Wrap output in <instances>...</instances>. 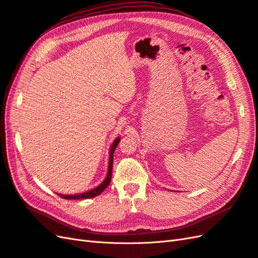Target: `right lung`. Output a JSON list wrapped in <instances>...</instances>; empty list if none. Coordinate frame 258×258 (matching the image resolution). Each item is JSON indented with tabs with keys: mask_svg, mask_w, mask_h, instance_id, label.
I'll return each mask as SVG.
<instances>
[{
	"mask_svg": "<svg viewBox=\"0 0 258 258\" xmlns=\"http://www.w3.org/2000/svg\"><path fill=\"white\" fill-rule=\"evenodd\" d=\"M120 143V137H117L114 139V142L111 145V148H110V153H109V165H108V173L105 180L102 181L99 186H97L96 188H94L92 190H88L86 192L80 194V195H59L57 194L58 196H60L63 199H67V200H81V199H90V198H94L97 197L98 195H100L102 191H104L108 186L110 181H111V176H112V164H113V153L114 150L116 148L117 144Z\"/></svg>",
	"mask_w": 258,
	"mask_h": 258,
	"instance_id": "right-lung-1",
	"label": "right lung"
}]
</instances>
